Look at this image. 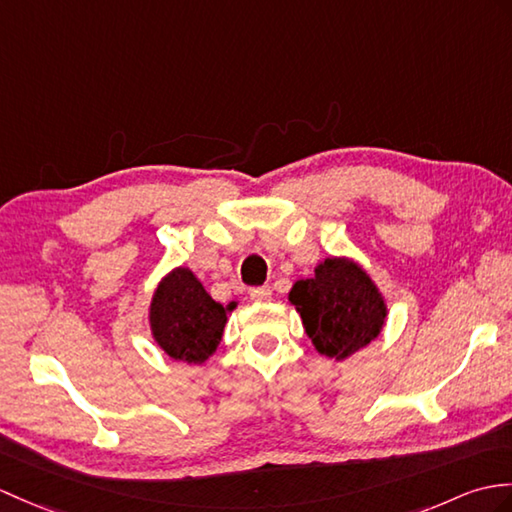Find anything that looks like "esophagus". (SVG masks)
Returning <instances> with one entry per match:
<instances>
[{"mask_svg":"<svg viewBox=\"0 0 512 512\" xmlns=\"http://www.w3.org/2000/svg\"><path fill=\"white\" fill-rule=\"evenodd\" d=\"M270 294H272V290L268 288V285H261V288L251 290V299L257 303H264V301H270Z\"/></svg>","mask_w":512,"mask_h":512,"instance_id":"1","label":"esophagus"}]
</instances>
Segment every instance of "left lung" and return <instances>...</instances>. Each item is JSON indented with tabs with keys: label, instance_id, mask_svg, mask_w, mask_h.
Returning a JSON list of instances; mask_svg holds the SVG:
<instances>
[{
	"label": "left lung",
	"instance_id": "left-lung-1",
	"mask_svg": "<svg viewBox=\"0 0 512 512\" xmlns=\"http://www.w3.org/2000/svg\"><path fill=\"white\" fill-rule=\"evenodd\" d=\"M290 301L318 353L344 360L379 336L386 303L366 272L349 259H325L314 279L296 281Z\"/></svg>",
	"mask_w": 512,
	"mask_h": 512
}]
</instances>
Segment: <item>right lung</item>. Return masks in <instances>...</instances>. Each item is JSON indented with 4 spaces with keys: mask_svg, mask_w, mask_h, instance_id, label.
Segmentation results:
<instances>
[{
    "mask_svg": "<svg viewBox=\"0 0 512 512\" xmlns=\"http://www.w3.org/2000/svg\"><path fill=\"white\" fill-rule=\"evenodd\" d=\"M202 288L192 270L176 268L152 296L150 325L159 347L178 362L202 364L216 351L227 312Z\"/></svg>",
    "mask_w": 512,
    "mask_h": 512,
    "instance_id": "1",
    "label": "right lung"
}]
</instances>
